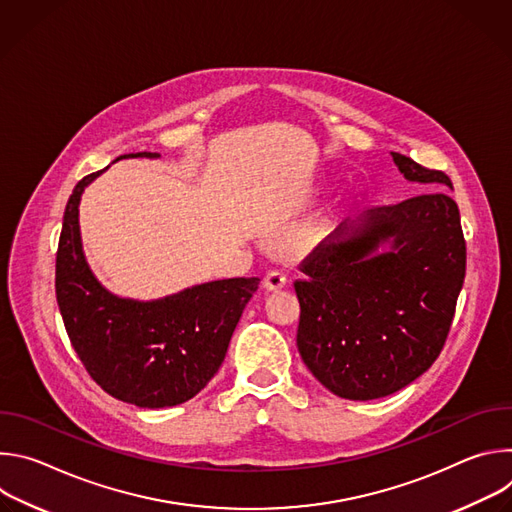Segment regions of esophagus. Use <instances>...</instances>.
Here are the masks:
<instances>
[{"label": "esophagus", "mask_w": 512, "mask_h": 512, "mask_svg": "<svg viewBox=\"0 0 512 512\" xmlns=\"http://www.w3.org/2000/svg\"><path fill=\"white\" fill-rule=\"evenodd\" d=\"M285 283H287V277H285L281 271H269V273L265 275V279H263V285H265V289H269V291H277V289L285 287Z\"/></svg>", "instance_id": "34e87169"}]
</instances>
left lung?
I'll return each mask as SVG.
<instances>
[{
    "label": "left lung",
    "instance_id": "1",
    "mask_svg": "<svg viewBox=\"0 0 512 512\" xmlns=\"http://www.w3.org/2000/svg\"><path fill=\"white\" fill-rule=\"evenodd\" d=\"M409 182L452 188L444 172L391 152ZM298 350L334 395L397 393L440 356L466 275L458 204L431 190L338 227L300 265Z\"/></svg>",
    "mask_w": 512,
    "mask_h": 512
}]
</instances>
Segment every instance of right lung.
Listing matches in <instances>:
<instances>
[{
    "label": "right lung",
    "instance_id": "right-lung-1",
    "mask_svg": "<svg viewBox=\"0 0 512 512\" xmlns=\"http://www.w3.org/2000/svg\"><path fill=\"white\" fill-rule=\"evenodd\" d=\"M123 158L160 154H125L115 162ZM105 170L85 176L66 202L56 302L72 348L103 391L137 407H174L198 395L221 369L259 277L208 281L152 302L111 294L85 259L79 227L81 196Z\"/></svg>",
    "mask_w": 512,
    "mask_h": 512
}]
</instances>
